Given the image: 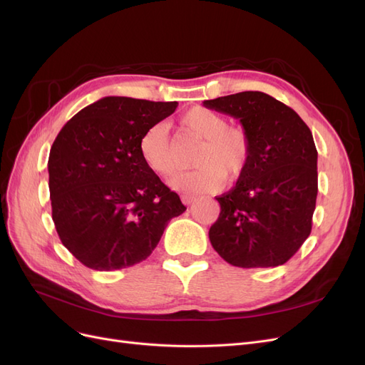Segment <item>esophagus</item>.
I'll use <instances>...</instances> for the list:
<instances>
[{
	"instance_id": "obj_1",
	"label": "esophagus",
	"mask_w": 365,
	"mask_h": 365,
	"mask_svg": "<svg viewBox=\"0 0 365 365\" xmlns=\"http://www.w3.org/2000/svg\"><path fill=\"white\" fill-rule=\"evenodd\" d=\"M181 201L184 202V205H192L196 201V196H193V195H182L181 196Z\"/></svg>"
}]
</instances>
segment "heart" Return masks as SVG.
<instances>
[{"mask_svg": "<svg viewBox=\"0 0 365 365\" xmlns=\"http://www.w3.org/2000/svg\"><path fill=\"white\" fill-rule=\"evenodd\" d=\"M187 134L202 140L195 155L190 172L176 175L170 187L185 195L217 190L224 178L233 181L245 172L251 158V140L242 126H228V120L213 109L197 106L180 120ZM140 155L148 168L161 176H170L176 170L169 129L158 123L149 128L140 138Z\"/></svg>", "mask_w": 365, "mask_h": 365, "instance_id": "obj_1", "label": "heart"}]
</instances>
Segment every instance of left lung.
<instances>
[{
    "label": "left lung",
    "instance_id": "obj_1",
    "mask_svg": "<svg viewBox=\"0 0 365 365\" xmlns=\"http://www.w3.org/2000/svg\"><path fill=\"white\" fill-rule=\"evenodd\" d=\"M202 105L237 118L251 140L245 172L233 189L216 197L220 213L208 231L210 242L233 267H279L312 230L318 193L312 132L294 109L260 91Z\"/></svg>",
    "mask_w": 365,
    "mask_h": 365
}]
</instances>
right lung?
I'll return each mask as SVG.
<instances>
[{
	"mask_svg": "<svg viewBox=\"0 0 365 365\" xmlns=\"http://www.w3.org/2000/svg\"><path fill=\"white\" fill-rule=\"evenodd\" d=\"M178 102L103 97L67 121L48 157L51 216L85 267L115 271L146 260L172 217L185 212L140 155L145 132Z\"/></svg>",
	"mask_w": 365,
	"mask_h": 365,
	"instance_id": "obj_1",
	"label": "right lung"
}]
</instances>
